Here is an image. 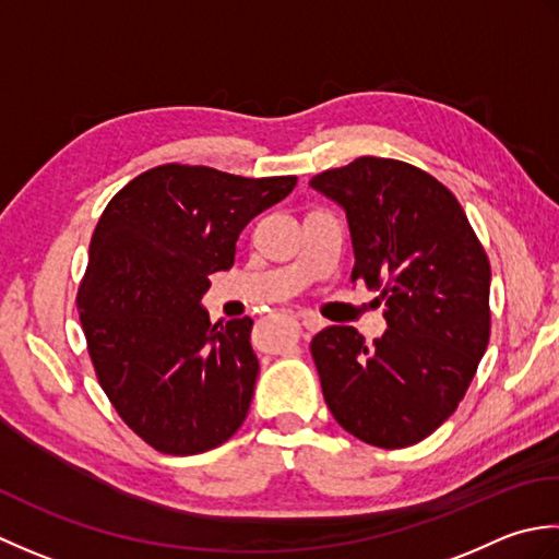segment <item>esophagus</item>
I'll return each instance as SVG.
<instances>
[{
	"label": "esophagus",
	"instance_id": "obj_1",
	"mask_svg": "<svg viewBox=\"0 0 559 559\" xmlns=\"http://www.w3.org/2000/svg\"><path fill=\"white\" fill-rule=\"evenodd\" d=\"M296 316H299V321H301V325H304L306 330H309V333H318V330H321V328H323V321H321V318H316L313 313H306V311H299V313H296Z\"/></svg>",
	"mask_w": 559,
	"mask_h": 559
}]
</instances>
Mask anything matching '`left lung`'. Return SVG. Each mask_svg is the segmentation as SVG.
Instances as JSON below:
<instances>
[{
	"instance_id": "8db88e82",
	"label": "left lung",
	"mask_w": 559,
	"mask_h": 559,
	"mask_svg": "<svg viewBox=\"0 0 559 559\" xmlns=\"http://www.w3.org/2000/svg\"><path fill=\"white\" fill-rule=\"evenodd\" d=\"M345 210L352 282L381 287L389 330L352 325L311 340L337 425L379 449L427 439L463 401L489 340V263L463 207L437 178L361 156L309 183Z\"/></svg>"
}]
</instances>
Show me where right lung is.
Wrapping results in <instances>:
<instances>
[{"label":"right lung","mask_w":559,"mask_h":559,"mask_svg":"<svg viewBox=\"0 0 559 559\" xmlns=\"http://www.w3.org/2000/svg\"><path fill=\"white\" fill-rule=\"evenodd\" d=\"M294 186L166 164L100 214L76 309L100 389L156 451H210L243 425L260 371L253 321L212 323L200 299L234 265L246 224Z\"/></svg>","instance_id":"1"}]
</instances>
